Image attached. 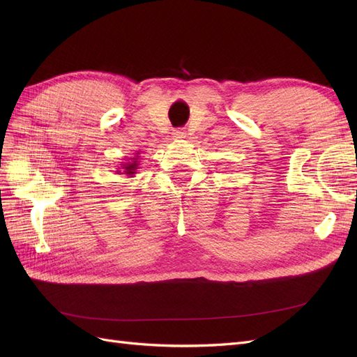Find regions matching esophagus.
Here are the masks:
<instances>
[{"mask_svg": "<svg viewBox=\"0 0 357 357\" xmlns=\"http://www.w3.org/2000/svg\"><path fill=\"white\" fill-rule=\"evenodd\" d=\"M172 135H174L176 138H185V137H186L185 128H177V129H174V132H172Z\"/></svg>", "mask_w": 357, "mask_h": 357, "instance_id": "esophagus-1", "label": "esophagus"}]
</instances>
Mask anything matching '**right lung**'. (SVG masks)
Segmentation results:
<instances>
[{
	"label": "right lung",
	"mask_w": 357,
	"mask_h": 357,
	"mask_svg": "<svg viewBox=\"0 0 357 357\" xmlns=\"http://www.w3.org/2000/svg\"><path fill=\"white\" fill-rule=\"evenodd\" d=\"M126 171V174L128 176H132L134 174V172H135V168H137V160H134L132 162V164H131V162H129V164H126V167H123Z\"/></svg>",
	"instance_id": "right-lung-1"
}]
</instances>
